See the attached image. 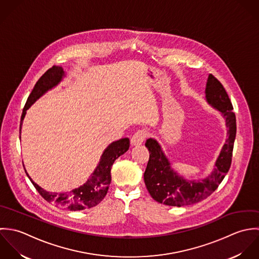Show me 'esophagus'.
<instances>
[{
    "label": "esophagus",
    "mask_w": 259,
    "mask_h": 259,
    "mask_svg": "<svg viewBox=\"0 0 259 259\" xmlns=\"http://www.w3.org/2000/svg\"><path fill=\"white\" fill-rule=\"evenodd\" d=\"M147 138V132L145 130L137 131L131 138V145L132 146H139L142 145Z\"/></svg>",
    "instance_id": "obj_1"
}]
</instances>
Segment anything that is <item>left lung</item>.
Here are the masks:
<instances>
[{
    "instance_id": "8db88e82",
    "label": "left lung",
    "mask_w": 259,
    "mask_h": 259,
    "mask_svg": "<svg viewBox=\"0 0 259 259\" xmlns=\"http://www.w3.org/2000/svg\"><path fill=\"white\" fill-rule=\"evenodd\" d=\"M205 98L212 107L221 112L228 128V137L216 160L215 168L202 181L185 180L171 168L158 142L152 138L148 139L145 146L150 155L144 172V182L151 197L159 203L181 207L200 202L217 189L230 168L236 136V118L224 87L212 74L208 76Z\"/></svg>"
}]
</instances>
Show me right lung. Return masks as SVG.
I'll use <instances>...</instances> for the list:
<instances>
[{
    "label": "right lung",
    "mask_w": 259,
    "mask_h": 259,
    "mask_svg": "<svg viewBox=\"0 0 259 259\" xmlns=\"http://www.w3.org/2000/svg\"><path fill=\"white\" fill-rule=\"evenodd\" d=\"M64 71L60 66H54L48 71H46L43 76L38 80L34 89L32 90L30 96L23 109V113L21 116V124H20V134L21 127L23 124L24 117L26 115V111L31 107V105L35 103L37 99H39L43 94H45L48 90L55 87L63 78ZM129 139L122 138L118 141L111 143L103 152L101 156L100 162L96 169L94 170L91 177L88 181L80 186L77 189H74L70 192L66 193H52L47 192L39 185H37L29 176L26 171L27 176L40 193V195L48 202L52 203L56 206L66 207L70 210H83L85 208H91L96 206L100 201H102L105 195L107 194L109 185L111 183V168L114 161L124 154L129 149Z\"/></svg>",
    "instance_id": "obj_1"
}]
</instances>
